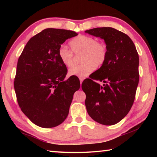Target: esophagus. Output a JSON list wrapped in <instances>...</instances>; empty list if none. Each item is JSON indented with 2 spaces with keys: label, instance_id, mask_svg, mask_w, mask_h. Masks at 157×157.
<instances>
[{
  "label": "esophagus",
  "instance_id": "obj_1",
  "mask_svg": "<svg viewBox=\"0 0 157 157\" xmlns=\"http://www.w3.org/2000/svg\"><path fill=\"white\" fill-rule=\"evenodd\" d=\"M84 80V78H79V81H80V84L82 83V82Z\"/></svg>",
  "mask_w": 157,
  "mask_h": 157
}]
</instances>
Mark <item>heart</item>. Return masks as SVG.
Listing matches in <instances>:
<instances>
[{
	"label": "heart",
	"instance_id": "obj_1",
	"mask_svg": "<svg viewBox=\"0 0 157 157\" xmlns=\"http://www.w3.org/2000/svg\"><path fill=\"white\" fill-rule=\"evenodd\" d=\"M72 50L65 46L59 49V57L61 62L66 67L73 64L74 54H81V64L73 66L68 71L71 76L84 78L94 71L95 66L104 64L107 57V47L104 43L96 41L94 37L79 35L69 43Z\"/></svg>",
	"mask_w": 157,
	"mask_h": 157
}]
</instances>
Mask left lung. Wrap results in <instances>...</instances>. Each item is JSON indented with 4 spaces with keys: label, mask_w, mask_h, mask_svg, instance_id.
Wrapping results in <instances>:
<instances>
[{
    "label": "left lung",
    "mask_w": 157,
    "mask_h": 157,
    "mask_svg": "<svg viewBox=\"0 0 157 157\" xmlns=\"http://www.w3.org/2000/svg\"><path fill=\"white\" fill-rule=\"evenodd\" d=\"M85 33L104 39L107 47L105 62L82 82L85 105L92 119L112 125L126 116L134 103L139 81V57L129 36L110 27L96 28ZM95 80L104 82L103 86Z\"/></svg>",
    "instance_id": "obj_1"
}]
</instances>
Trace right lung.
I'll use <instances>...</instances> for the list:
<instances>
[{
  "label": "right lung",
  "mask_w": 157,
  "mask_h": 157,
  "mask_svg": "<svg viewBox=\"0 0 157 157\" xmlns=\"http://www.w3.org/2000/svg\"><path fill=\"white\" fill-rule=\"evenodd\" d=\"M75 32L47 28L28 41L18 58L14 86L18 104L36 125L52 128L66 120L79 80L69 78L59 49Z\"/></svg>",
  "instance_id": "right-lung-1"
}]
</instances>
